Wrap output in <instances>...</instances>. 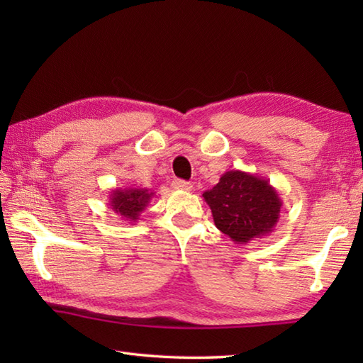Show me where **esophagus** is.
<instances>
[{
  "instance_id": "34e87169",
  "label": "esophagus",
  "mask_w": 363,
  "mask_h": 363,
  "mask_svg": "<svg viewBox=\"0 0 363 363\" xmlns=\"http://www.w3.org/2000/svg\"><path fill=\"white\" fill-rule=\"evenodd\" d=\"M172 186H173V189H176V190H184V191L191 190V184L187 182V181H182V179H174Z\"/></svg>"
}]
</instances>
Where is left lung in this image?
<instances>
[{
    "instance_id": "obj_1",
    "label": "left lung",
    "mask_w": 363,
    "mask_h": 363,
    "mask_svg": "<svg viewBox=\"0 0 363 363\" xmlns=\"http://www.w3.org/2000/svg\"><path fill=\"white\" fill-rule=\"evenodd\" d=\"M223 234L237 245L272 234L282 207L277 190L262 176L230 169L220 182L203 194Z\"/></svg>"
}]
</instances>
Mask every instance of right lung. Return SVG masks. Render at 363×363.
Returning a JSON list of instances; mask_svg holds the SVG:
<instances>
[{"instance_id":"right-lung-1","label":"right lung","mask_w":363,"mask_h":363,"mask_svg":"<svg viewBox=\"0 0 363 363\" xmlns=\"http://www.w3.org/2000/svg\"><path fill=\"white\" fill-rule=\"evenodd\" d=\"M154 191L140 187H126V189H113L109 195L111 209L121 215L123 220L135 223L140 213L150 204Z\"/></svg>"}]
</instances>
